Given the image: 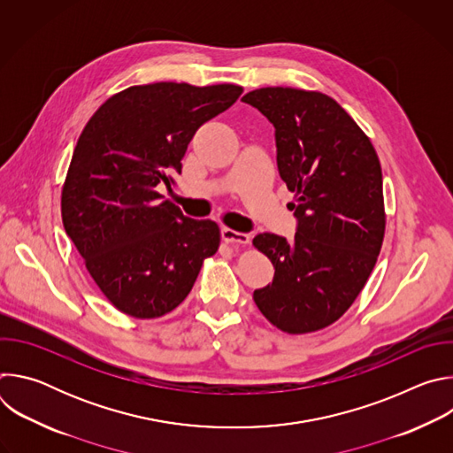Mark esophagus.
<instances>
[{"instance_id": "esophagus-1", "label": "esophagus", "mask_w": 453, "mask_h": 453, "mask_svg": "<svg viewBox=\"0 0 453 453\" xmlns=\"http://www.w3.org/2000/svg\"><path fill=\"white\" fill-rule=\"evenodd\" d=\"M222 240L226 243H233V245H247L250 242L249 234L238 233V231L229 229V227H222Z\"/></svg>"}]
</instances>
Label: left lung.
<instances>
[{
    "label": "left lung",
    "instance_id": "left-lung-1",
    "mask_svg": "<svg viewBox=\"0 0 453 453\" xmlns=\"http://www.w3.org/2000/svg\"><path fill=\"white\" fill-rule=\"evenodd\" d=\"M276 128L278 170L294 193V240L256 234L274 265L256 306L290 335L326 328L367 283L385 233L381 166L357 121L328 95L262 88L242 98Z\"/></svg>",
    "mask_w": 453,
    "mask_h": 453
}]
</instances>
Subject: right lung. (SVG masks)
I'll list each match as a JSON object with an SVG mask.
<instances>
[{"instance_id":"obj_1","label":"right lung","mask_w":453,"mask_h":453,"mask_svg":"<svg viewBox=\"0 0 453 453\" xmlns=\"http://www.w3.org/2000/svg\"><path fill=\"white\" fill-rule=\"evenodd\" d=\"M242 91L234 84L133 86L86 123L62 186V224L121 313L156 319L172 311L219 250L217 222L184 217L156 188H170L197 128Z\"/></svg>"}]
</instances>
